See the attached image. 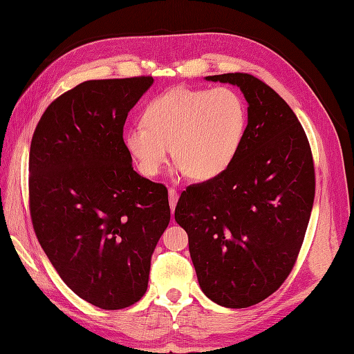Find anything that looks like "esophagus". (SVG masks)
<instances>
[{
  "label": "esophagus",
  "mask_w": 354,
  "mask_h": 354,
  "mask_svg": "<svg viewBox=\"0 0 354 354\" xmlns=\"http://www.w3.org/2000/svg\"><path fill=\"white\" fill-rule=\"evenodd\" d=\"M178 199H179V194H178V192L175 190L174 187H170V188H169V202H170V209H171V212H174V211H175V208H176Z\"/></svg>",
  "instance_id": "esophagus-1"
}]
</instances>
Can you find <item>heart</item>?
<instances>
[{"instance_id":"1","label":"heart","mask_w":354,"mask_h":354,"mask_svg":"<svg viewBox=\"0 0 354 354\" xmlns=\"http://www.w3.org/2000/svg\"><path fill=\"white\" fill-rule=\"evenodd\" d=\"M245 123L248 110L235 90L175 87L146 104L143 127L127 129L123 145L147 178L160 174L171 147L179 171L194 180H211L232 166Z\"/></svg>"}]
</instances>
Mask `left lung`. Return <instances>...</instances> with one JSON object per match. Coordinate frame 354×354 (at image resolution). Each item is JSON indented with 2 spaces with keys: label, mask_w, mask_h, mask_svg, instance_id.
Returning a JSON list of instances; mask_svg holds the SVG:
<instances>
[{
  "label": "left lung",
  "mask_w": 354,
  "mask_h": 354,
  "mask_svg": "<svg viewBox=\"0 0 354 354\" xmlns=\"http://www.w3.org/2000/svg\"><path fill=\"white\" fill-rule=\"evenodd\" d=\"M205 80L240 87L248 127L232 166L187 187L175 220L205 295L241 309L273 294L297 261L314 205V160L297 116L270 86L241 72Z\"/></svg>",
  "instance_id": "left-lung-1"
}]
</instances>
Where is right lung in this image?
<instances>
[{
  "instance_id": "right-lung-1",
  "label": "right lung",
  "mask_w": 354,
  "mask_h": 354,
  "mask_svg": "<svg viewBox=\"0 0 354 354\" xmlns=\"http://www.w3.org/2000/svg\"><path fill=\"white\" fill-rule=\"evenodd\" d=\"M152 77L90 80L48 105L30 147V214L63 282L116 310L147 290L170 221L167 188L140 176L123 145L129 110Z\"/></svg>"
}]
</instances>
